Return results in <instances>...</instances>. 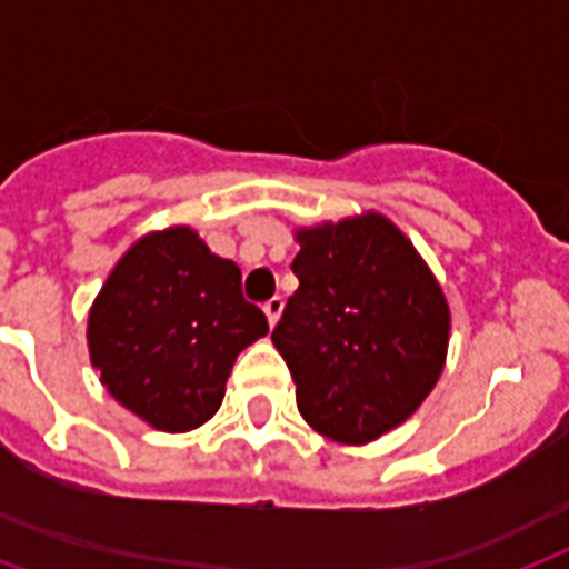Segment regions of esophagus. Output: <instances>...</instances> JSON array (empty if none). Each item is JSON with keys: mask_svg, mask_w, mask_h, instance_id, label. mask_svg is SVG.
<instances>
[{"mask_svg": "<svg viewBox=\"0 0 569 569\" xmlns=\"http://www.w3.org/2000/svg\"><path fill=\"white\" fill-rule=\"evenodd\" d=\"M262 310H266V316H268V325L274 328L277 319H280V312H283V298H280V295H274V298H268Z\"/></svg>", "mask_w": 569, "mask_h": 569, "instance_id": "1", "label": "esophagus"}]
</instances>
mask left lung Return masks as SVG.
I'll use <instances>...</instances> for the list:
<instances>
[{"instance_id":"obj_1","label":"left lung","mask_w":569,"mask_h":569,"mask_svg":"<svg viewBox=\"0 0 569 569\" xmlns=\"http://www.w3.org/2000/svg\"><path fill=\"white\" fill-rule=\"evenodd\" d=\"M298 289L271 342L319 433L363 446L416 413L446 363L449 303L405 232L378 212L295 232Z\"/></svg>"}]
</instances>
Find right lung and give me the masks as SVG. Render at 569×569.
Listing matches in <instances>:
<instances>
[{"instance_id": "add662e5", "label": "right lung", "mask_w": 569, "mask_h": 569, "mask_svg": "<svg viewBox=\"0 0 569 569\" xmlns=\"http://www.w3.org/2000/svg\"><path fill=\"white\" fill-rule=\"evenodd\" d=\"M266 333V312L241 295V268L214 257L191 227L138 239L88 316L106 389L171 433L218 413L236 357Z\"/></svg>"}]
</instances>
